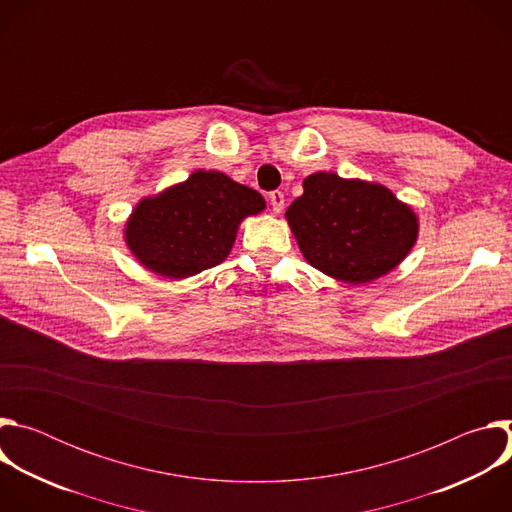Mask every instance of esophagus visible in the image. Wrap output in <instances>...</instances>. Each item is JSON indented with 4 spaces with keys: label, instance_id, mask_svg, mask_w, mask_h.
<instances>
[{
    "label": "esophagus",
    "instance_id": "1",
    "mask_svg": "<svg viewBox=\"0 0 512 512\" xmlns=\"http://www.w3.org/2000/svg\"><path fill=\"white\" fill-rule=\"evenodd\" d=\"M269 202H271V208L275 214H279L283 210V204H285V198H283V192L275 190L269 194Z\"/></svg>",
    "mask_w": 512,
    "mask_h": 512
}]
</instances>
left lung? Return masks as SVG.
I'll use <instances>...</instances> for the list:
<instances>
[{
	"mask_svg": "<svg viewBox=\"0 0 512 512\" xmlns=\"http://www.w3.org/2000/svg\"><path fill=\"white\" fill-rule=\"evenodd\" d=\"M304 259L338 281L358 285L393 271L419 237V218L387 186L316 172L285 210Z\"/></svg>",
	"mask_w": 512,
	"mask_h": 512,
	"instance_id": "left-lung-1",
	"label": "left lung"
}]
</instances>
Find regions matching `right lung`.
Masks as SVG:
<instances>
[{"instance_id":"add662e5","label":"right lung","mask_w":512,"mask_h":512,"mask_svg":"<svg viewBox=\"0 0 512 512\" xmlns=\"http://www.w3.org/2000/svg\"><path fill=\"white\" fill-rule=\"evenodd\" d=\"M265 210V198L223 172L196 170L184 182L141 198L125 221L131 255L156 275L186 279L223 263L243 218Z\"/></svg>"}]
</instances>
